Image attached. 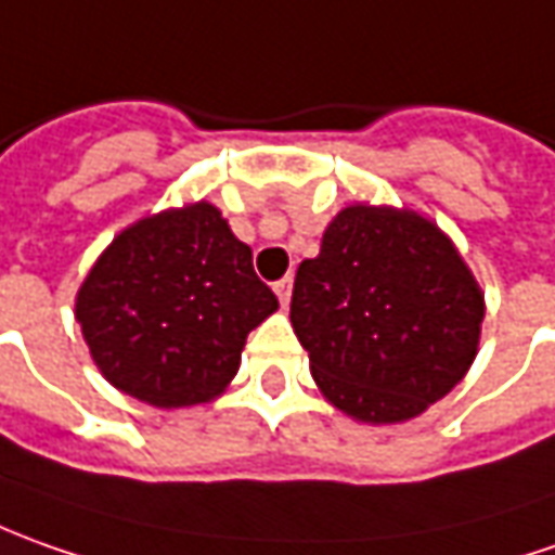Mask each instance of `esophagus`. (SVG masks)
I'll return each instance as SVG.
<instances>
[{"instance_id": "34e87169", "label": "esophagus", "mask_w": 555, "mask_h": 555, "mask_svg": "<svg viewBox=\"0 0 555 555\" xmlns=\"http://www.w3.org/2000/svg\"><path fill=\"white\" fill-rule=\"evenodd\" d=\"M273 288H276L279 304H282V307H288V300H292V279H279Z\"/></svg>"}]
</instances>
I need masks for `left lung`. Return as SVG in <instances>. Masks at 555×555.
<instances>
[{
	"mask_svg": "<svg viewBox=\"0 0 555 555\" xmlns=\"http://www.w3.org/2000/svg\"><path fill=\"white\" fill-rule=\"evenodd\" d=\"M482 292L427 218L350 205L297 267L292 325L319 390L365 424L417 417L467 374Z\"/></svg>",
	"mask_w": 555,
	"mask_h": 555,
	"instance_id": "left-lung-1",
	"label": "left lung"
}]
</instances>
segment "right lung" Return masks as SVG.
Returning <instances> with one entry per match:
<instances>
[{"instance_id":"1","label":"right lung","mask_w":555,"mask_h":555,"mask_svg":"<svg viewBox=\"0 0 555 555\" xmlns=\"http://www.w3.org/2000/svg\"><path fill=\"white\" fill-rule=\"evenodd\" d=\"M276 307L251 248L196 202L122 230L82 282L76 319L113 387L183 409L223 392L248 332Z\"/></svg>"}]
</instances>
